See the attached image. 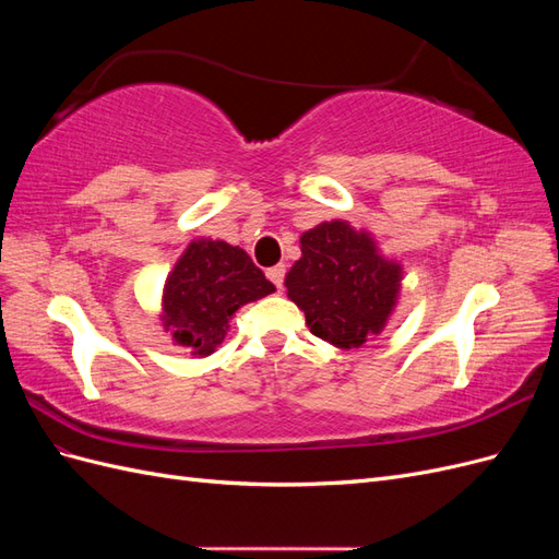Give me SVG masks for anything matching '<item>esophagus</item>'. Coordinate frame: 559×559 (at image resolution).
I'll return each mask as SVG.
<instances>
[{"mask_svg":"<svg viewBox=\"0 0 559 559\" xmlns=\"http://www.w3.org/2000/svg\"><path fill=\"white\" fill-rule=\"evenodd\" d=\"M284 273H286V267L284 265H275V267H270L267 270V277H270V282H273L277 289H282V284H284Z\"/></svg>","mask_w":559,"mask_h":559,"instance_id":"34e87169","label":"esophagus"}]
</instances>
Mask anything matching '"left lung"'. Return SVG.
Returning a JSON list of instances; mask_svg holds the SVG:
<instances>
[{
    "label": "left lung",
    "mask_w": 559,
    "mask_h": 559,
    "mask_svg": "<svg viewBox=\"0 0 559 559\" xmlns=\"http://www.w3.org/2000/svg\"><path fill=\"white\" fill-rule=\"evenodd\" d=\"M401 280V263L380 253L373 235L331 218L300 235V259L284 286L317 337L359 349L394 314Z\"/></svg>",
    "instance_id": "obj_1"
}]
</instances>
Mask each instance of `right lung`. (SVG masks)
Instances as JSON below:
<instances>
[{
    "label": "right lung",
    "instance_id": "1",
    "mask_svg": "<svg viewBox=\"0 0 559 559\" xmlns=\"http://www.w3.org/2000/svg\"><path fill=\"white\" fill-rule=\"evenodd\" d=\"M275 292L249 253L224 240H191L167 275L158 321L191 357H210L224 343L228 321L247 302Z\"/></svg>",
    "mask_w": 559,
    "mask_h": 559
}]
</instances>
